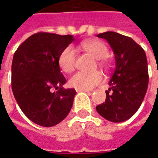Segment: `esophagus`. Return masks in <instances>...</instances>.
<instances>
[{"instance_id": "obj_1", "label": "esophagus", "mask_w": 158, "mask_h": 158, "mask_svg": "<svg viewBox=\"0 0 158 158\" xmlns=\"http://www.w3.org/2000/svg\"><path fill=\"white\" fill-rule=\"evenodd\" d=\"M76 92H77V93H79V92H84V93H90V91H89V90H86V89H76Z\"/></svg>"}]
</instances>
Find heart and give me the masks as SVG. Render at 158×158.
Masks as SVG:
<instances>
[{"instance_id":"1","label":"heart","mask_w":158,"mask_h":158,"mask_svg":"<svg viewBox=\"0 0 158 158\" xmlns=\"http://www.w3.org/2000/svg\"><path fill=\"white\" fill-rule=\"evenodd\" d=\"M82 48L91 54L97 60L104 59L108 54V49L102 42L99 40H87L83 42ZM76 55L71 46H68L62 51L58 58V63L60 69L65 73L71 72L75 65ZM102 74L98 71L85 73L78 71L69 79V84L73 88L79 89H91L102 81Z\"/></svg>"}]
</instances>
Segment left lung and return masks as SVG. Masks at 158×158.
Listing matches in <instances>:
<instances>
[{
    "instance_id": "left-lung-1",
    "label": "left lung",
    "mask_w": 158,
    "mask_h": 158,
    "mask_svg": "<svg viewBox=\"0 0 158 158\" xmlns=\"http://www.w3.org/2000/svg\"><path fill=\"white\" fill-rule=\"evenodd\" d=\"M110 44L115 55V68L106 91L105 102L97 111L111 122L132 117L142 104L148 85V61L144 50L132 38L115 32L99 33Z\"/></svg>"
}]
</instances>
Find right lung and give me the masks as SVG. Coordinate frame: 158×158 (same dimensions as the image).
Returning a JSON list of instances; mask_svg holds the SVG:
<instances>
[{
  "label": "right lung",
  "mask_w": 158,
  "mask_h": 158,
  "mask_svg": "<svg viewBox=\"0 0 158 158\" xmlns=\"http://www.w3.org/2000/svg\"><path fill=\"white\" fill-rule=\"evenodd\" d=\"M74 40L72 35L38 33L27 38L14 54V96L23 114L37 125L54 126L70 111L76 92L63 88L66 79L60 72L58 58Z\"/></svg>",
  "instance_id": "right-lung-1"
}]
</instances>
